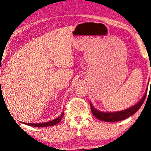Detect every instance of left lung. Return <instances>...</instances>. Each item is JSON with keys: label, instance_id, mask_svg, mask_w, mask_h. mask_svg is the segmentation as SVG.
<instances>
[{"label": "left lung", "instance_id": "left-lung-1", "mask_svg": "<svg viewBox=\"0 0 151 151\" xmlns=\"http://www.w3.org/2000/svg\"><path fill=\"white\" fill-rule=\"evenodd\" d=\"M151 82V81H150ZM147 90H146V92L143 97L140 99V101L138 102V103H136L135 105L131 106L127 109L117 111V112H103V111H100L95 109L92 105L90 103V109H91V111L92 114L94 115L95 117H96L97 119L101 121L106 122H119L122 120H124L126 118L130 117L131 115H134L136 111H138L139 109L140 108V106L145 101L147 96Z\"/></svg>", "mask_w": 151, "mask_h": 151}]
</instances>
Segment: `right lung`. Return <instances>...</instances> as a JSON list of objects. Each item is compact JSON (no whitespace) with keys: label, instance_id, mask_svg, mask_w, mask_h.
<instances>
[{"label":"right lung","instance_id":"1","mask_svg":"<svg viewBox=\"0 0 151 151\" xmlns=\"http://www.w3.org/2000/svg\"><path fill=\"white\" fill-rule=\"evenodd\" d=\"M63 115H64V113L63 112L61 113V115H60L59 117H58L55 119H53V120H52V121L46 122V123H40V124H32V123H24V122H23V124L28 125V126H30L38 127L52 126H55V125L57 124L58 123H59L60 122H61V119L63 118Z\"/></svg>","mask_w":151,"mask_h":151}]
</instances>
